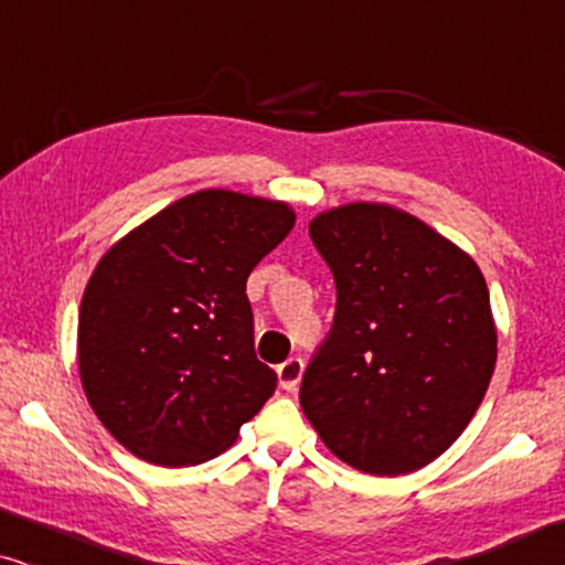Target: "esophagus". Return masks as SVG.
Here are the masks:
<instances>
[{
	"label": "esophagus",
	"mask_w": 565,
	"mask_h": 565,
	"mask_svg": "<svg viewBox=\"0 0 565 565\" xmlns=\"http://www.w3.org/2000/svg\"><path fill=\"white\" fill-rule=\"evenodd\" d=\"M300 375H303V360L300 358H288L282 365H277V377H280L285 391H298Z\"/></svg>",
	"instance_id": "esophagus-1"
}]
</instances>
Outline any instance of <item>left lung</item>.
Returning <instances> with one entry per match:
<instances>
[{"label":"left lung","mask_w":565,"mask_h":565,"mask_svg":"<svg viewBox=\"0 0 565 565\" xmlns=\"http://www.w3.org/2000/svg\"><path fill=\"white\" fill-rule=\"evenodd\" d=\"M337 313L300 385L321 443L370 476L414 473L462 435L497 367L489 288L470 254L385 203L311 221Z\"/></svg>","instance_id":"1"}]
</instances>
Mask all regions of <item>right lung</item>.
Here are the masks:
<instances>
[{"mask_svg":"<svg viewBox=\"0 0 565 565\" xmlns=\"http://www.w3.org/2000/svg\"><path fill=\"white\" fill-rule=\"evenodd\" d=\"M296 226L282 200L200 190L128 231L97 262L76 360L103 427L153 466L228 450L277 388L254 352L246 277Z\"/></svg>","mask_w":565,"mask_h":565,"instance_id":"obj_1","label":"right lung"}]
</instances>
